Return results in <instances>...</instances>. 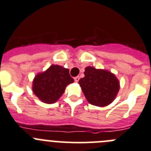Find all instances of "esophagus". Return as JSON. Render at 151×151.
<instances>
[{
	"instance_id": "esophagus-1",
	"label": "esophagus",
	"mask_w": 151,
	"mask_h": 151,
	"mask_svg": "<svg viewBox=\"0 0 151 151\" xmlns=\"http://www.w3.org/2000/svg\"><path fill=\"white\" fill-rule=\"evenodd\" d=\"M79 80H80V77H79L78 76H77V77H74V81H75L76 83L78 82Z\"/></svg>"
}]
</instances>
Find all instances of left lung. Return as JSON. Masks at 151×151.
<instances>
[{"label": "left lung", "mask_w": 151, "mask_h": 151, "mask_svg": "<svg viewBox=\"0 0 151 151\" xmlns=\"http://www.w3.org/2000/svg\"><path fill=\"white\" fill-rule=\"evenodd\" d=\"M85 77L79 80V84L90 104L100 107L112 103L120 88V82L113 73L96 69L91 66L85 68Z\"/></svg>", "instance_id": "8db88e82"}]
</instances>
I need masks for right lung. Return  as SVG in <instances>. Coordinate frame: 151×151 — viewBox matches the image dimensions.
<instances>
[{
	"mask_svg": "<svg viewBox=\"0 0 151 151\" xmlns=\"http://www.w3.org/2000/svg\"><path fill=\"white\" fill-rule=\"evenodd\" d=\"M74 83L69 70L58 65H52L46 71L38 73L33 80L34 95L45 104L56 103L63 95L66 86Z\"/></svg>",
	"mask_w": 151,
	"mask_h": 151,
	"instance_id": "1",
	"label": "right lung"
}]
</instances>
